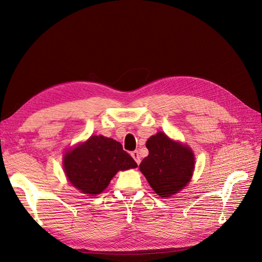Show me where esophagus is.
Wrapping results in <instances>:
<instances>
[{
    "instance_id": "obj_1",
    "label": "esophagus",
    "mask_w": 262,
    "mask_h": 262,
    "mask_svg": "<svg viewBox=\"0 0 262 262\" xmlns=\"http://www.w3.org/2000/svg\"><path fill=\"white\" fill-rule=\"evenodd\" d=\"M131 156L134 158V161L137 162L138 165L141 163V158H140L139 150H138V149H136V150H133V152H131Z\"/></svg>"
}]
</instances>
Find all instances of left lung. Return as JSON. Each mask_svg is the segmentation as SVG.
Listing matches in <instances>:
<instances>
[{"instance_id":"8db88e82","label":"left lung","mask_w":262,"mask_h":262,"mask_svg":"<svg viewBox=\"0 0 262 262\" xmlns=\"http://www.w3.org/2000/svg\"><path fill=\"white\" fill-rule=\"evenodd\" d=\"M148 155L140 164V170L154 191L163 198L184 188L191 179L194 155L189 147L158 132L146 142Z\"/></svg>"}]
</instances>
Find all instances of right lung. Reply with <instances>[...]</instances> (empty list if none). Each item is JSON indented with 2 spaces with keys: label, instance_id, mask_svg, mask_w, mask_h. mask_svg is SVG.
<instances>
[{
  "label": "right lung",
  "instance_id": "add662e5",
  "mask_svg": "<svg viewBox=\"0 0 262 262\" xmlns=\"http://www.w3.org/2000/svg\"><path fill=\"white\" fill-rule=\"evenodd\" d=\"M63 166L71 184L83 193L94 195L104 191L118 170L138 165L120 142L92 136L64 155Z\"/></svg>",
  "mask_w": 262,
  "mask_h": 262
}]
</instances>
